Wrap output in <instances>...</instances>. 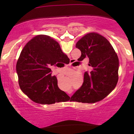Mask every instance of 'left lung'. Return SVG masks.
Masks as SVG:
<instances>
[{
	"label": "left lung",
	"instance_id": "1",
	"mask_svg": "<svg viewBox=\"0 0 134 134\" xmlns=\"http://www.w3.org/2000/svg\"><path fill=\"white\" fill-rule=\"evenodd\" d=\"M81 52L78 58L89 59L91 70L86 72L82 86L71 97L70 101L94 103L102 100L116 87L118 80L119 60L108 40L98 33H90L77 42Z\"/></svg>",
	"mask_w": 134,
	"mask_h": 134
}]
</instances>
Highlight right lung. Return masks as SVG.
Instances as JSON below:
<instances>
[{
    "instance_id": "1",
    "label": "right lung",
    "mask_w": 134,
    "mask_h": 134,
    "mask_svg": "<svg viewBox=\"0 0 134 134\" xmlns=\"http://www.w3.org/2000/svg\"><path fill=\"white\" fill-rule=\"evenodd\" d=\"M69 60L60 44L50 36L40 35L26 44L16 64L18 81L22 91L34 102L50 104L69 101L70 97L58 88L52 76V65Z\"/></svg>"
}]
</instances>
